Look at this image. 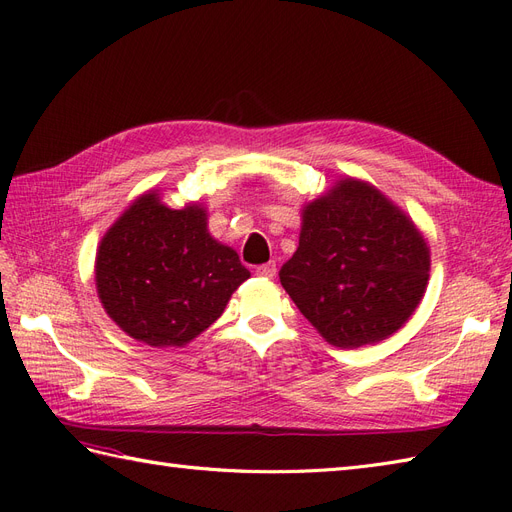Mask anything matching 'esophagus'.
Listing matches in <instances>:
<instances>
[{"mask_svg":"<svg viewBox=\"0 0 512 512\" xmlns=\"http://www.w3.org/2000/svg\"><path fill=\"white\" fill-rule=\"evenodd\" d=\"M275 262H267V265H260L256 267V275L258 277H265V280H271V277L275 275Z\"/></svg>","mask_w":512,"mask_h":512,"instance_id":"1","label":"esophagus"}]
</instances>
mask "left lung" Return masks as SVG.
<instances>
[{
    "instance_id": "1",
    "label": "left lung",
    "mask_w": 512,
    "mask_h": 512,
    "mask_svg": "<svg viewBox=\"0 0 512 512\" xmlns=\"http://www.w3.org/2000/svg\"><path fill=\"white\" fill-rule=\"evenodd\" d=\"M429 267V245L410 215L376 185L344 177L303 205L299 247L280 282L324 342L361 348L410 320Z\"/></svg>"
}]
</instances>
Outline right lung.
<instances>
[{
  "label": "right lung",
  "instance_id": "1",
  "mask_svg": "<svg viewBox=\"0 0 512 512\" xmlns=\"http://www.w3.org/2000/svg\"><path fill=\"white\" fill-rule=\"evenodd\" d=\"M96 290L121 331L153 348L185 346L218 320L247 277L239 254L211 237L207 209L138 196L104 232Z\"/></svg>",
  "mask_w": 512,
  "mask_h": 512
}]
</instances>
